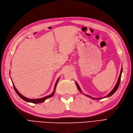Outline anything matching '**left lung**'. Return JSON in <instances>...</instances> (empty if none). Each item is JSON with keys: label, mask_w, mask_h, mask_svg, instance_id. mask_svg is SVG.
I'll return each mask as SVG.
<instances>
[{"label": "left lung", "mask_w": 133, "mask_h": 133, "mask_svg": "<svg viewBox=\"0 0 133 133\" xmlns=\"http://www.w3.org/2000/svg\"><path fill=\"white\" fill-rule=\"evenodd\" d=\"M122 70H123V68H122H122H121V70L120 75H119V77H118V81H117V83H116V86H115V87L114 88V89L112 90V91H111V92H110L109 94H108V95H107V96H105V97H103V98H93V97L90 96V95H87V94H84V95H86V96H87V97H89V98H91V99H94V100H99V99H103V98H108V97H109L111 96V95H112V94H114L115 93V92L117 91V89H118V87H119V85L120 81H121V75H122ZM76 86H77V88H78V91H79V92H80L81 93H82V91H81V89L80 87H79V86H78V83H77L76 82Z\"/></svg>", "instance_id": "8db88e82"}]
</instances>
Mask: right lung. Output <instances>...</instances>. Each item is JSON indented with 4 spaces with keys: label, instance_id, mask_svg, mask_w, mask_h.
Masks as SVG:
<instances>
[{
    "label": "right lung",
    "instance_id": "right-lung-1",
    "mask_svg": "<svg viewBox=\"0 0 133 133\" xmlns=\"http://www.w3.org/2000/svg\"><path fill=\"white\" fill-rule=\"evenodd\" d=\"M59 77L58 78V79L57 80L56 82V84L55 85V87H54V92H52V94H51L50 95H47V96H46L44 98H39V99H29V98H26L25 97H24L23 95H22V94H21L17 90V89L16 88L15 86H14V84L13 83V82L12 81V84H13V86H14V88L16 92V93L18 95V96L21 98H22L23 100H24V101H25V102H29V103H34V104H39V103H42L43 102H44V101L46 99H48L49 98H51L52 97H53V95H54L55 94V91H56V86H57V83L58 82V81H59Z\"/></svg>",
    "mask_w": 133,
    "mask_h": 133
}]
</instances>
